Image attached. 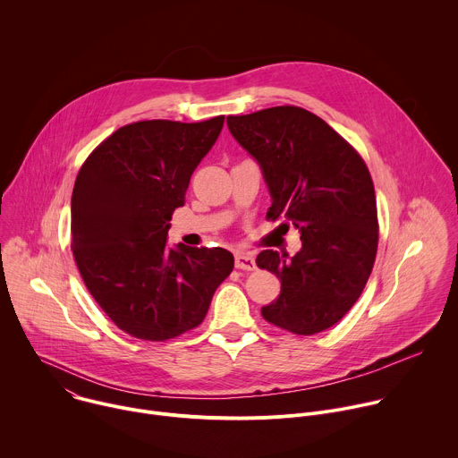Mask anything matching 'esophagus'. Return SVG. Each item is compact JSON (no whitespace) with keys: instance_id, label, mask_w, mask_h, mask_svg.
Segmentation results:
<instances>
[{"instance_id":"1","label":"esophagus","mask_w":458,"mask_h":458,"mask_svg":"<svg viewBox=\"0 0 458 458\" xmlns=\"http://www.w3.org/2000/svg\"><path fill=\"white\" fill-rule=\"evenodd\" d=\"M235 268L239 270H253L255 268V259L250 253H235Z\"/></svg>"}]
</instances>
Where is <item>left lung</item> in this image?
Here are the masks:
<instances>
[{
	"mask_svg": "<svg viewBox=\"0 0 458 458\" xmlns=\"http://www.w3.org/2000/svg\"><path fill=\"white\" fill-rule=\"evenodd\" d=\"M235 141L257 161L272 195L268 217L295 226L302 246L290 257L260 251L259 268L281 281L263 317L297 335L332 328L360 297L371 274L378 223L371 175L335 130L299 106L228 115Z\"/></svg>",
	"mask_w": 458,
	"mask_h": 458,
	"instance_id": "1",
	"label": "left lung"
}]
</instances>
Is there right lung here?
Returning a JSON list of instances; mask_svg holds the SVG:
<instances>
[{"instance_id": "1", "label": "right lung", "mask_w": 458, "mask_h": 458, "mask_svg": "<svg viewBox=\"0 0 458 458\" xmlns=\"http://www.w3.org/2000/svg\"><path fill=\"white\" fill-rule=\"evenodd\" d=\"M225 115L121 126L83 163L72 191V251L80 274L119 330L143 341L199 326L233 270L225 248H170L166 235L193 170Z\"/></svg>"}]
</instances>
